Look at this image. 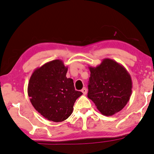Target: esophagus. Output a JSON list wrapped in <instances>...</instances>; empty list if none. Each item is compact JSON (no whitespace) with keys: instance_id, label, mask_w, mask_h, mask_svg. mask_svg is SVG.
<instances>
[{"instance_id":"34e87169","label":"esophagus","mask_w":154,"mask_h":154,"mask_svg":"<svg viewBox=\"0 0 154 154\" xmlns=\"http://www.w3.org/2000/svg\"><path fill=\"white\" fill-rule=\"evenodd\" d=\"M82 93L84 94V95H85L86 94H87V89L85 88H83L82 89Z\"/></svg>"}]
</instances>
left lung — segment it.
<instances>
[{
    "instance_id": "1",
    "label": "left lung",
    "mask_w": 154,
    "mask_h": 154,
    "mask_svg": "<svg viewBox=\"0 0 154 154\" xmlns=\"http://www.w3.org/2000/svg\"><path fill=\"white\" fill-rule=\"evenodd\" d=\"M89 69L88 98L103 115L112 116L121 111L132 94V80L127 69L110 58H104L100 65Z\"/></svg>"
}]
</instances>
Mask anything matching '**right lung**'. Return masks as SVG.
<instances>
[{
  "instance_id": "1",
  "label": "right lung",
  "mask_w": 154,
  "mask_h": 154,
  "mask_svg": "<svg viewBox=\"0 0 154 154\" xmlns=\"http://www.w3.org/2000/svg\"><path fill=\"white\" fill-rule=\"evenodd\" d=\"M68 67L54 60L36 69L31 76L27 93L32 106L49 121H64L71 116L76 100L83 94L66 77Z\"/></svg>"
}]
</instances>
